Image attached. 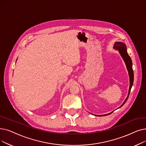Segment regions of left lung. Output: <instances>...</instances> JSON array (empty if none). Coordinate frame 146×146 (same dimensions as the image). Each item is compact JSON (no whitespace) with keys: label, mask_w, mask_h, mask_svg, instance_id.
I'll list each match as a JSON object with an SVG mask.
<instances>
[{"label":"left lung","mask_w":146,"mask_h":146,"mask_svg":"<svg viewBox=\"0 0 146 146\" xmlns=\"http://www.w3.org/2000/svg\"><path fill=\"white\" fill-rule=\"evenodd\" d=\"M114 48H115L116 50H119L120 55H122L123 59L124 60V61L125 62V64L126 65V67H127V69H128V73H129V80H130V86H129L128 96V97L126 98V99L124 101V103H123V104L120 107H121L125 103L126 100H127L128 98L129 93L131 92V88H132V85H133V82H134V72H133V69H132V60H131V58H130L129 55L127 53V50H126V45H125V44L122 42H116V43H115V45H114ZM110 114H107V115H101V116H106V115H110Z\"/></svg>","instance_id":"obj_1"}]
</instances>
